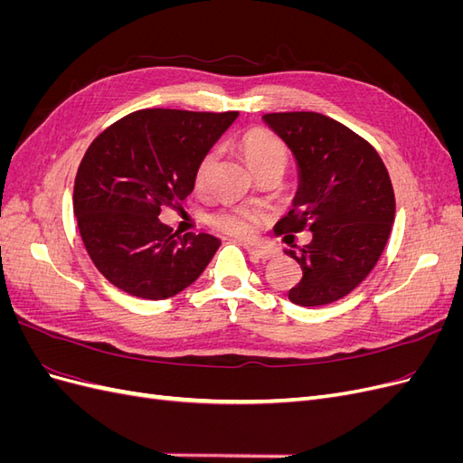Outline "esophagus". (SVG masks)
Instances as JSON below:
<instances>
[{
	"label": "esophagus",
	"mask_w": 463,
	"mask_h": 463,
	"mask_svg": "<svg viewBox=\"0 0 463 463\" xmlns=\"http://www.w3.org/2000/svg\"><path fill=\"white\" fill-rule=\"evenodd\" d=\"M249 255L253 257L255 260H270L276 257V250L269 249V247H255V245H247Z\"/></svg>",
	"instance_id": "esophagus-1"
}]
</instances>
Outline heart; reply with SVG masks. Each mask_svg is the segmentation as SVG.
I'll return each mask as SVG.
<instances>
[{"label": "heart", "mask_w": 463, "mask_h": 463, "mask_svg": "<svg viewBox=\"0 0 463 463\" xmlns=\"http://www.w3.org/2000/svg\"><path fill=\"white\" fill-rule=\"evenodd\" d=\"M240 148L245 156V162L253 172L260 170L264 165L282 164L288 162V146L282 138L266 129H249L240 137ZM216 160V154L213 150L204 152L201 160L197 162L193 174V184L197 189H203L208 181L210 172ZM262 216L255 210L243 208V206H223L216 213L208 216V223L214 230L228 233L233 237H249L257 230Z\"/></svg>", "instance_id": "b5f03b06"}]
</instances>
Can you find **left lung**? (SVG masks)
<instances>
[{
  "label": "left lung",
  "instance_id": "8db88e82",
  "mask_svg": "<svg viewBox=\"0 0 463 463\" xmlns=\"http://www.w3.org/2000/svg\"><path fill=\"white\" fill-rule=\"evenodd\" d=\"M262 119L299 165L298 197L276 233H313L298 253L288 250L303 269L288 298L301 307L338 301L369 276L390 237L396 199L386 165L365 138L317 111H279Z\"/></svg>",
  "mask_w": 463,
  "mask_h": 463
}]
</instances>
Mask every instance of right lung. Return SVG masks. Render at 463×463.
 <instances>
[{
    "label": "right lung",
    "instance_id": "obj_1",
    "mask_svg": "<svg viewBox=\"0 0 463 463\" xmlns=\"http://www.w3.org/2000/svg\"><path fill=\"white\" fill-rule=\"evenodd\" d=\"M237 116L138 109L90 143L75 177L73 210L87 253L108 282L135 298L167 299L203 274L220 241L177 235L158 216L193 191L197 162Z\"/></svg>",
    "mask_w": 463,
    "mask_h": 463
}]
</instances>
